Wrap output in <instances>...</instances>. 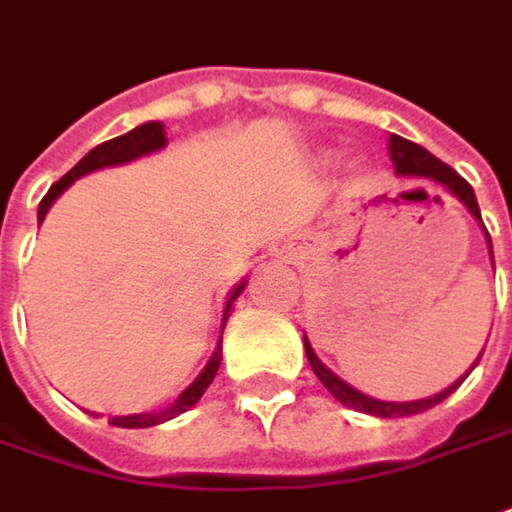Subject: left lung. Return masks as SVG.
<instances>
[{"label": "left lung", "instance_id": "left-lung-1", "mask_svg": "<svg viewBox=\"0 0 512 512\" xmlns=\"http://www.w3.org/2000/svg\"><path fill=\"white\" fill-rule=\"evenodd\" d=\"M391 161H394V167H397V175H414V178H428V181H436L439 186H445L448 192H453L459 201L465 203L467 209H470V215L476 218V221H482V215H479V203H476V195H473V189L467 184L465 178L459 175V172H453V169L445 164V161H439L436 155L425 150V147H419L414 141H408V138H402V135H391ZM490 240V235H487ZM490 257H493V246H490ZM303 343H306V357H309L311 371L317 374V379L323 382L328 388V394L334 399H340L345 408H354V411H362V414H371V416H382V419H391V416H414L422 414V411H428L433 405H439L442 399H448L462 382L465 377L476 368V362H473V368L467 371L465 377L456 379L453 385H448L442 394H433L428 399H414V402H382V399L374 397H365L360 394L357 388H351L348 382L337 377V374H331L326 365L320 362V357L314 354V348L311 343L303 337ZM482 357V354H479Z\"/></svg>", "mask_w": 512, "mask_h": 512}]
</instances>
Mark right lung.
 <instances>
[{
	"label": "right lung",
	"mask_w": 512,
	"mask_h": 512,
	"mask_svg": "<svg viewBox=\"0 0 512 512\" xmlns=\"http://www.w3.org/2000/svg\"><path fill=\"white\" fill-rule=\"evenodd\" d=\"M161 147H167V135H164V124H161V121H147V124L135 127V130H130V133L118 135V138H110V141L98 144L96 150L87 152L76 167L70 169L67 175H62L56 184L47 189V195L42 198V203H39V223L45 221L47 209L53 206V201H56V198H59V195H62L64 189L73 184V181H79L81 175H90V172H96V169H104V167L127 164V161H135V158H141V155L158 152ZM243 289H246V280H240L238 286L232 289V294H229V300H226V311H223V326H226V317H229L232 303L238 300V294ZM218 368H221V345L215 348L212 360L206 362V368L201 371V377L195 379V382H192V385H189L184 394L175 399L172 405L161 408V411H152V414L113 416V419H110V425H115V428H152V425H161V422H167V419H172V416L184 414V411H189V408L203 397V391L212 385V379H215V374H218Z\"/></svg>",
	"instance_id": "add662e5"
}]
</instances>
